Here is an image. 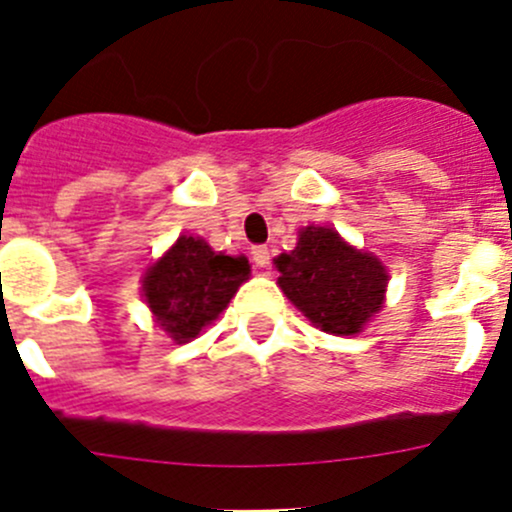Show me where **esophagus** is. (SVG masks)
I'll use <instances>...</instances> for the list:
<instances>
[{
	"label": "esophagus",
	"mask_w": 512,
	"mask_h": 512,
	"mask_svg": "<svg viewBox=\"0 0 512 512\" xmlns=\"http://www.w3.org/2000/svg\"><path fill=\"white\" fill-rule=\"evenodd\" d=\"M252 262H255L257 267H270V260H272V255H270V250H267L265 245H257V247H252Z\"/></svg>",
	"instance_id": "obj_1"
}]
</instances>
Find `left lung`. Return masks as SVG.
I'll use <instances>...</instances> for the list:
<instances>
[{
	"label": "left lung",
	"mask_w": 512,
	"mask_h": 512,
	"mask_svg": "<svg viewBox=\"0 0 512 512\" xmlns=\"http://www.w3.org/2000/svg\"><path fill=\"white\" fill-rule=\"evenodd\" d=\"M277 285L314 324L352 337L384 304L389 272L379 257L347 245L334 227H304L297 247L275 257Z\"/></svg>",
	"instance_id": "8db88e82"
}]
</instances>
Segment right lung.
Segmentation results:
<instances>
[{
    "instance_id": "1",
    "label": "right lung",
    "mask_w": 512,
    "mask_h": 512,
    "mask_svg": "<svg viewBox=\"0 0 512 512\" xmlns=\"http://www.w3.org/2000/svg\"><path fill=\"white\" fill-rule=\"evenodd\" d=\"M250 280L247 257L213 252L203 237L180 235L178 242L143 277V294L158 327L185 344L230 304Z\"/></svg>"
}]
</instances>
